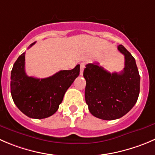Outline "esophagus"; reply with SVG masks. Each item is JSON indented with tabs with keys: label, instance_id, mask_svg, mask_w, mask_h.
<instances>
[{
	"label": "esophagus",
	"instance_id": "obj_1",
	"mask_svg": "<svg viewBox=\"0 0 155 155\" xmlns=\"http://www.w3.org/2000/svg\"><path fill=\"white\" fill-rule=\"evenodd\" d=\"M85 64H84V63H82V64H80V75L81 76L83 74V70H84V69H85Z\"/></svg>",
	"mask_w": 155,
	"mask_h": 155
}]
</instances>
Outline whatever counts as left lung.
<instances>
[{"label":"left lung","instance_id":"8db88e82","mask_svg":"<svg viewBox=\"0 0 155 155\" xmlns=\"http://www.w3.org/2000/svg\"><path fill=\"white\" fill-rule=\"evenodd\" d=\"M117 49L125 58V67L120 73H109L99 64H88L83 72L88 110L95 117L105 120L127 114L136 104L140 91L136 60L122 45Z\"/></svg>","mask_w":155,"mask_h":155}]
</instances>
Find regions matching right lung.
I'll return each instance as SVG.
<instances>
[{
  "label": "right lung",
  "mask_w": 155,
  "mask_h": 155,
  "mask_svg": "<svg viewBox=\"0 0 155 155\" xmlns=\"http://www.w3.org/2000/svg\"><path fill=\"white\" fill-rule=\"evenodd\" d=\"M79 69L78 64L73 70H61L45 79L28 76L25 71L24 52L14 63L11 71L10 91L13 102L30 118L51 117L58 110L67 90L79 75Z\"/></svg>",
  "instance_id": "1"
}]
</instances>
